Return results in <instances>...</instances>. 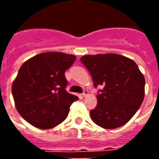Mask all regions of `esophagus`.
I'll list each match as a JSON object with an SVG mask.
<instances>
[{"instance_id":"34e87169","label":"esophagus","mask_w":159,"mask_h":159,"mask_svg":"<svg viewBox=\"0 0 159 159\" xmlns=\"http://www.w3.org/2000/svg\"><path fill=\"white\" fill-rule=\"evenodd\" d=\"M88 93H89V92H88V90H84V93H83V96H84V97H87L88 95Z\"/></svg>"}]
</instances>
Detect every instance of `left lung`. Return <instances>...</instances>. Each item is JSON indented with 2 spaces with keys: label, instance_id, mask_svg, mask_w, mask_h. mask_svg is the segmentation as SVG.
<instances>
[{
  "label": "left lung",
  "instance_id": "1",
  "mask_svg": "<svg viewBox=\"0 0 159 159\" xmlns=\"http://www.w3.org/2000/svg\"><path fill=\"white\" fill-rule=\"evenodd\" d=\"M93 80L102 86L92 121L104 129L122 127L134 116L145 95V78L134 61L116 53L85 55L80 58Z\"/></svg>",
  "mask_w": 159,
  "mask_h": 159
}]
</instances>
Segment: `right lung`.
<instances>
[{
    "instance_id": "add662e5",
    "label": "right lung",
    "mask_w": 159,
    "mask_h": 159,
    "mask_svg": "<svg viewBox=\"0 0 159 159\" xmlns=\"http://www.w3.org/2000/svg\"><path fill=\"white\" fill-rule=\"evenodd\" d=\"M76 57L60 52H43L26 60L12 84L16 110L39 129L57 127L67 118L78 97L67 92L64 72Z\"/></svg>"
}]
</instances>
